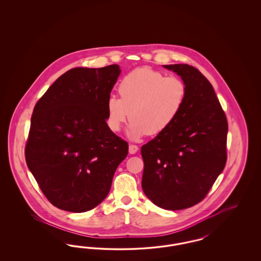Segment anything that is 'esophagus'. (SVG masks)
<instances>
[{
	"mask_svg": "<svg viewBox=\"0 0 261 261\" xmlns=\"http://www.w3.org/2000/svg\"><path fill=\"white\" fill-rule=\"evenodd\" d=\"M138 150H139V147L136 146V145H129V152H130L131 154L136 153Z\"/></svg>",
	"mask_w": 261,
	"mask_h": 261,
	"instance_id": "34e87169",
	"label": "esophagus"
}]
</instances>
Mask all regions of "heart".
Segmentation results:
<instances>
[{"instance_id":"obj_1","label":"heart","mask_w":261,"mask_h":261,"mask_svg":"<svg viewBox=\"0 0 261 261\" xmlns=\"http://www.w3.org/2000/svg\"><path fill=\"white\" fill-rule=\"evenodd\" d=\"M118 92L120 98L112 96L107 102L108 125L118 132L131 116L129 136L139 140L162 134L173 124L185 107L188 88L177 76L142 67L125 76Z\"/></svg>"}]
</instances>
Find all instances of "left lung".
Segmentation results:
<instances>
[{
	"label": "left lung",
	"mask_w": 261,
	"mask_h": 261,
	"mask_svg": "<svg viewBox=\"0 0 261 261\" xmlns=\"http://www.w3.org/2000/svg\"><path fill=\"white\" fill-rule=\"evenodd\" d=\"M163 67L188 88L183 111L167 130L141 148L142 188L155 205L179 211L205 198L227 161L228 123L211 82L189 64Z\"/></svg>",
	"instance_id": "left-lung-1"
}]
</instances>
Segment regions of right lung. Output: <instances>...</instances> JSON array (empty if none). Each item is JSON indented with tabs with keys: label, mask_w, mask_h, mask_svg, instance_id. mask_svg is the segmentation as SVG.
<instances>
[{
	"label": "right lung",
	"mask_w": 261,
	"mask_h": 261,
	"mask_svg": "<svg viewBox=\"0 0 261 261\" xmlns=\"http://www.w3.org/2000/svg\"><path fill=\"white\" fill-rule=\"evenodd\" d=\"M120 72L117 64L75 67L35 105L25 160L45 197L60 210L96 207L128 154V143L107 124V102Z\"/></svg>",
	"instance_id": "right-lung-1"
}]
</instances>
